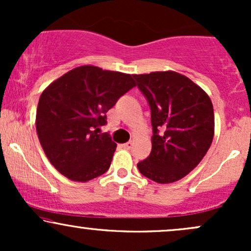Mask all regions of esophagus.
Here are the masks:
<instances>
[{
	"mask_svg": "<svg viewBox=\"0 0 251 251\" xmlns=\"http://www.w3.org/2000/svg\"><path fill=\"white\" fill-rule=\"evenodd\" d=\"M132 146H133V143H132V142H127V143L123 144V148L126 149V150H131Z\"/></svg>",
	"mask_w": 251,
	"mask_h": 251,
	"instance_id": "esophagus-1",
	"label": "esophagus"
}]
</instances>
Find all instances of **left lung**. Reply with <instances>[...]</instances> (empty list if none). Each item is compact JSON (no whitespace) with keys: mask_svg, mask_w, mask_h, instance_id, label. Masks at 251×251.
<instances>
[{"mask_svg":"<svg viewBox=\"0 0 251 251\" xmlns=\"http://www.w3.org/2000/svg\"><path fill=\"white\" fill-rule=\"evenodd\" d=\"M151 109L152 150L137 164L160 184L185 177L203 159L214 139V107L208 94L176 72L134 74Z\"/></svg>","mask_w":251,"mask_h":251,"instance_id":"left-lung-1","label":"left lung"}]
</instances>
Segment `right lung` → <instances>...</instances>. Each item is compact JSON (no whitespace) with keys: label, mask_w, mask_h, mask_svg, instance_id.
I'll use <instances>...</instances> for the list:
<instances>
[{"label":"right lung","mask_w":251,"mask_h":251,"mask_svg":"<svg viewBox=\"0 0 251 251\" xmlns=\"http://www.w3.org/2000/svg\"><path fill=\"white\" fill-rule=\"evenodd\" d=\"M129 74L81 66L51 82L40 97L36 131L46 155L60 174L87 181L105 174L117 144L108 133L106 113L133 88Z\"/></svg>","instance_id":"right-lung-1"}]
</instances>
